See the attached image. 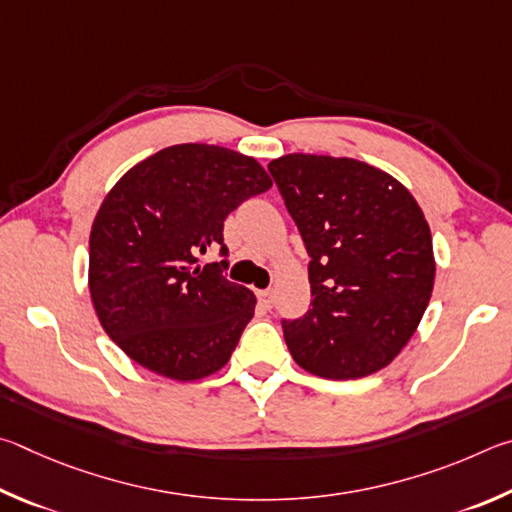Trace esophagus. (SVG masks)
<instances>
[{
	"label": "esophagus",
	"mask_w": 512,
	"mask_h": 512,
	"mask_svg": "<svg viewBox=\"0 0 512 512\" xmlns=\"http://www.w3.org/2000/svg\"><path fill=\"white\" fill-rule=\"evenodd\" d=\"M256 297H258V301H261L263 308H272V303H274L272 290H256Z\"/></svg>",
	"instance_id": "34e87169"
}]
</instances>
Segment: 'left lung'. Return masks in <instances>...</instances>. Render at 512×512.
Masks as SVG:
<instances>
[{"mask_svg":"<svg viewBox=\"0 0 512 512\" xmlns=\"http://www.w3.org/2000/svg\"><path fill=\"white\" fill-rule=\"evenodd\" d=\"M267 168L310 254V310L283 321L294 362L326 380L384 369L434 290L423 209L396 177L351 157L292 152Z\"/></svg>","mask_w":512,"mask_h":512,"instance_id":"obj_1","label":"left lung"}]
</instances>
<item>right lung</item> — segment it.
Here are the masks:
<instances>
[{
	"mask_svg": "<svg viewBox=\"0 0 512 512\" xmlns=\"http://www.w3.org/2000/svg\"><path fill=\"white\" fill-rule=\"evenodd\" d=\"M272 188L254 157L179 143L134 164L98 209L89 233V294L121 351L168 380L193 382L229 362L256 297L200 265L220 247L227 215Z\"/></svg>",
	"mask_w": 512,
	"mask_h": 512,
	"instance_id": "obj_1",
	"label": "right lung"
}]
</instances>
